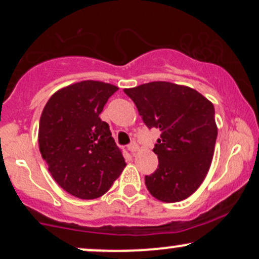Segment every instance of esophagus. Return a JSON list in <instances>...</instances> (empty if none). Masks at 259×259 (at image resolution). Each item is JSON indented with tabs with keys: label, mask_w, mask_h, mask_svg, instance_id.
I'll return each mask as SVG.
<instances>
[{
	"label": "esophagus",
	"mask_w": 259,
	"mask_h": 259,
	"mask_svg": "<svg viewBox=\"0 0 259 259\" xmlns=\"http://www.w3.org/2000/svg\"><path fill=\"white\" fill-rule=\"evenodd\" d=\"M138 149H139V146H138V144L135 142H132L129 145H127V150H129L130 153H133V154L137 153Z\"/></svg>",
	"instance_id": "obj_1"
}]
</instances>
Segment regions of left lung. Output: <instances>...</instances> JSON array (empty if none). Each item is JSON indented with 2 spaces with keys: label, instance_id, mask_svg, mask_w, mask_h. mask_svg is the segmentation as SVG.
<instances>
[{
  "label": "left lung",
  "instance_id": "left-lung-1",
  "mask_svg": "<svg viewBox=\"0 0 259 259\" xmlns=\"http://www.w3.org/2000/svg\"><path fill=\"white\" fill-rule=\"evenodd\" d=\"M124 93L149 129L160 130L153 151L158 168L145 176L149 193L165 203L187 199L199 188L213 159L217 130L214 106L194 89L154 81Z\"/></svg>",
  "mask_w": 259,
  "mask_h": 259
}]
</instances>
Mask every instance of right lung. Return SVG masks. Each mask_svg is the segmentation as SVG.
Returning <instances> with one entry per match:
<instances>
[{"label":"right lung","mask_w":259,"mask_h":259,"mask_svg":"<svg viewBox=\"0 0 259 259\" xmlns=\"http://www.w3.org/2000/svg\"><path fill=\"white\" fill-rule=\"evenodd\" d=\"M117 89L94 80L72 83L55 93L41 114L42 159L55 182L80 199L105 194L125 166L108 122L99 116Z\"/></svg>","instance_id":"1"}]
</instances>
